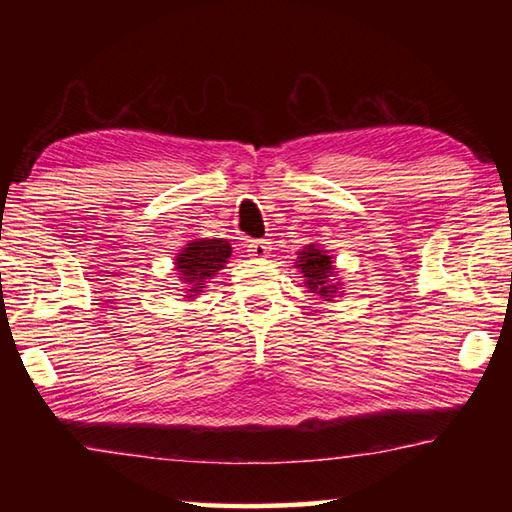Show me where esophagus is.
Instances as JSON below:
<instances>
[{
    "mask_svg": "<svg viewBox=\"0 0 512 512\" xmlns=\"http://www.w3.org/2000/svg\"><path fill=\"white\" fill-rule=\"evenodd\" d=\"M246 248H248V255H250V257H255V259H264V257H268V250H271V246H268V241H264V239L248 241Z\"/></svg>",
    "mask_w": 512,
    "mask_h": 512,
    "instance_id": "esophagus-1",
    "label": "esophagus"
}]
</instances>
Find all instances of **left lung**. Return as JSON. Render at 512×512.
<instances>
[{"mask_svg": "<svg viewBox=\"0 0 512 512\" xmlns=\"http://www.w3.org/2000/svg\"><path fill=\"white\" fill-rule=\"evenodd\" d=\"M302 277H305V287L309 293H316V296L332 300L336 293H339V284L336 282V268H334V259L332 255H327V250H323L316 244L305 246V250L298 253V264Z\"/></svg>", "mask_w": 512, "mask_h": 512, "instance_id": "1", "label": "left lung"}]
</instances>
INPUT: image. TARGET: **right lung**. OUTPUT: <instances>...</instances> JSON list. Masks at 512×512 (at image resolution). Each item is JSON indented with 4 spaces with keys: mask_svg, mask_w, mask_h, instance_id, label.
Here are the masks:
<instances>
[{
    "mask_svg": "<svg viewBox=\"0 0 512 512\" xmlns=\"http://www.w3.org/2000/svg\"><path fill=\"white\" fill-rule=\"evenodd\" d=\"M232 255V248L225 239H196L180 250L176 257V271L183 284L185 300L198 298L207 282L225 268Z\"/></svg>",
    "mask_w": 512,
    "mask_h": 512,
    "instance_id": "add662e5",
    "label": "right lung"
}]
</instances>
